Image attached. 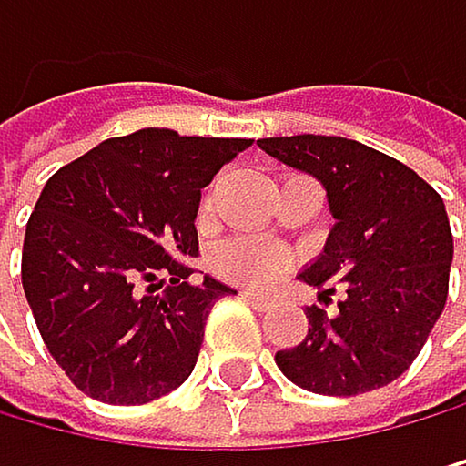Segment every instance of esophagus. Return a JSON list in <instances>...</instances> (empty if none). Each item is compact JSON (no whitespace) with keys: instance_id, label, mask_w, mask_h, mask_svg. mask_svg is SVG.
Instances as JSON below:
<instances>
[{"instance_id":"34e87169","label":"esophagus","mask_w":466,"mask_h":466,"mask_svg":"<svg viewBox=\"0 0 466 466\" xmlns=\"http://www.w3.org/2000/svg\"><path fill=\"white\" fill-rule=\"evenodd\" d=\"M238 298H242L245 303H250L253 309H271V298H265V294H257V291H250V289H242L238 291Z\"/></svg>"}]
</instances>
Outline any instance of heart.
<instances>
[{"mask_svg":"<svg viewBox=\"0 0 466 466\" xmlns=\"http://www.w3.org/2000/svg\"><path fill=\"white\" fill-rule=\"evenodd\" d=\"M213 265L236 283L268 286L283 274L286 257L274 245L259 242V238H230L213 253Z\"/></svg>","mask_w":466,"mask_h":466,"instance_id":"obj_1","label":"heart"}]
</instances>
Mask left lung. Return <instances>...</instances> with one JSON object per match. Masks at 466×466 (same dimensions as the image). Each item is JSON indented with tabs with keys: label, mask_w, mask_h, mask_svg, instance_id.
<instances>
[{
	"label": "left lung",
	"mask_w": 466,
	"mask_h": 466,
	"mask_svg": "<svg viewBox=\"0 0 466 466\" xmlns=\"http://www.w3.org/2000/svg\"><path fill=\"white\" fill-rule=\"evenodd\" d=\"M257 146L327 189L324 250L298 274L339 309L306 306L309 332L277 350L286 380L356 397L394 382L423 350L450 291L452 233L443 198L394 157L344 137H271Z\"/></svg>",
	"instance_id": "obj_1"
}]
</instances>
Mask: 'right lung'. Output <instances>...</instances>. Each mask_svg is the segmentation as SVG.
<instances>
[{"label": "right lung", "instance_id": "right-lung-1", "mask_svg": "<svg viewBox=\"0 0 466 466\" xmlns=\"http://www.w3.org/2000/svg\"><path fill=\"white\" fill-rule=\"evenodd\" d=\"M250 139L168 127L98 142L43 187L23 242V289L75 388L110 406L151 402L189 380L213 303L236 294L183 259L198 204Z\"/></svg>", "mask_w": 466, "mask_h": 466}]
</instances>
